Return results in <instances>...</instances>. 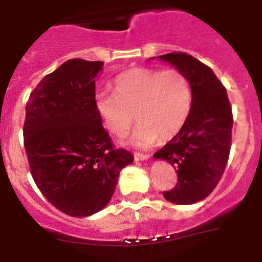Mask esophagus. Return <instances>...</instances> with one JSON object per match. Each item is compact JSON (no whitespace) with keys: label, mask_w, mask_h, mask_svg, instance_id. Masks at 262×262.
<instances>
[{"label":"esophagus","mask_w":262,"mask_h":262,"mask_svg":"<svg viewBox=\"0 0 262 262\" xmlns=\"http://www.w3.org/2000/svg\"><path fill=\"white\" fill-rule=\"evenodd\" d=\"M134 157H135V160H138V161H143V160H148V159H149V157H151V155L138 154V152H136V154L134 155Z\"/></svg>","instance_id":"1"}]
</instances>
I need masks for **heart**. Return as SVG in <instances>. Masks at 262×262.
<instances>
[{
    "mask_svg": "<svg viewBox=\"0 0 262 262\" xmlns=\"http://www.w3.org/2000/svg\"><path fill=\"white\" fill-rule=\"evenodd\" d=\"M193 96L189 78L176 68H133L114 81V93L97 96L96 106L106 129L122 138L134 120L131 144L148 148L161 138L170 140L187 122Z\"/></svg>",
    "mask_w": 262,
    "mask_h": 262,
    "instance_id": "heart-1",
    "label": "heart"
}]
</instances>
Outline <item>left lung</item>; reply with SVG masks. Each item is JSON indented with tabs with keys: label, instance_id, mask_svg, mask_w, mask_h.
Segmentation results:
<instances>
[{
	"label": "left lung",
	"instance_id": "1",
	"mask_svg": "<svg viewBox=\"0 0 262 262\" xmlns=\"http://www.w3.org/2000/svg\"><path fill=\"white\" fill-rule=\"evenodd\" d=\"M159 59L186 75L193 103L184 128L154 157L177 169L176 186L163 191L165 200L193 205L209 196L223 176L232 139V108L226 88L210 67L185 52L166 53Z\"/></svg>",
	"mask_w": 262,
	"mask_h": 262
}]
</instances>
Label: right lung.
Listing matches in <instances>:
<instances>
[{
  "instance_id": "obj_1",
  "label": "right lung",
  "mask_w": 262,
  "mask_h": 262,
  "mask_svg": "<svg viewBox=\"0 0 262 262\" xmlns=\"http://www.w3.org/2000/svg\"><path fill=\"white\" fill-rule=\"evenodd\" d=\"M102 61L72 59L36 85L26 105L23 143L41 194L71 216L102 210L120 170L134 161L115 148L96 106V76Z\"/></svg>"
}]
</instances>
